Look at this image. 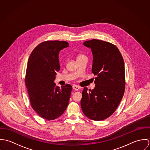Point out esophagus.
<instances>
[{
	"label": "esophagus",
	"instance_id": "1",
	"mask_svg": "<svg viewBox=\"0 0 150 150\" xmlns=\"http://www.w3.org/2000/svg\"><path fill=\"white\" fill-rule=\"evenodd\" d=\"M73 89H74L76 91H78L79 89H80V87L79 86H76V85H74L73 86Z\"/></svg>",
	"mask_w": 150,
	"mask_h": 150
}]
</instances>
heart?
Returning a JSON list of instances; mask_svg holds the SVG:
<instances>
[{"mask_svg":"<svg viewBox=\"0 0 150 150\" xmlns=\"http://www.w3.org/2000/svg\"><path fill=\"white\" fill-rule=\"evenodd\" d=\"M84 57V56H83V55H79V58H80V57Z\"/></svg>","mask_w":150,"mask_h":150,"instance_id":"b5f03b06","label":"heart"}]
</instances>
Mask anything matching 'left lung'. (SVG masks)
I'll use <instances>...</instances> for the list:
<instances>
[{"label":"left lung","mask_w":150,"mask_h":150,"mask_svg":"<svg viewBox=\"0 0 150 150\" xmlns=\"http://www.w3.org/2000/svg\"><path fill=\"white\" fill-rule=\"evenodd\" d=\"M83 45L91 49L92 72L96 75L93 89L83 91L81 107L88 118L103 120L115 111L125 91V66L118 48L111 43L93 39Z\"/></svg>","instance_id":"obj_1"}]
</instances>
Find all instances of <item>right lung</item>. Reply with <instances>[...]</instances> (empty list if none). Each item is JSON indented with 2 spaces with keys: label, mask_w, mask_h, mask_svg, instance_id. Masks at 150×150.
<instances>
[{
  "label": "right lung",
  "mask_w": 150,
  "mask_h": 150,
  "mask_svg": "<svg viewBox=\"0 0 150 150\" xmlns=\"http://www.w3.org/2000/svg\"><path fill=\"white\" fill-rule=\"evenodd\" d=\"M69 46L66 42L47 41L40 43L29 56L25 84L31 106L39 116L53 120L67 107L72 86H56L57 72L60 70L59 51Z\"/></svg>",
  "instance_id": "obj_1"
}]
</instances>
